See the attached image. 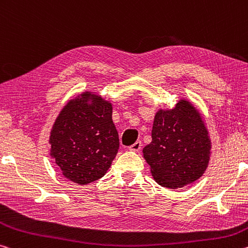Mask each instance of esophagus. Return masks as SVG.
Here are the masks:
<instances>
[{"instance_id":"obj_1","label":"esophagus","mask_w":248,"mask_h":248,"mask_svg":"<svg viewBox=\"0 0 248 248\" xmlns=\"http://www.w3.org/2000/svg\"><path fill=\"white\" fill-rule=\"evenodd\" d=\"M141 141H136L135 143L133 144H131L130 147H129V150H131V151H139L140 149H141Z\"/></svg>"}]
</instances>
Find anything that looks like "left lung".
I'll use <instances>...</instances> for the list:
<instances>
[{"label":"left lung","instance_id":"1","mask_svg":"<svg viewBox=\"0 0 248 248\" xmlns=\"http://www.w3.org/2000/svg\"><path fill=\"white\" fill-rule=\"evenodd\" d=\"M143 156L160 186L178 188L201 178L210 160L209 133L194 107L181 100L155 117Z\"/></svg>","mask_w":248,"mask_h":248}]
</instances>
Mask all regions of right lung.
<instances>
[{
    "label": "right lung",
    "mask_w": 248,
    "mask_h": 248,
    "mask_svg": "<svg viewBox=\"0 0 248 248\" xmlns=\"http://www.w3.org/2000/svg\"><path fill=\"white\" fill-rule=\"evenodd\" d=\"M49 142L65 178L78 184L103 178L119 149L111 105L88 93L69 101L55 121Z\"/></svg>",
    "instance_id": "1"
}]
</instances>
